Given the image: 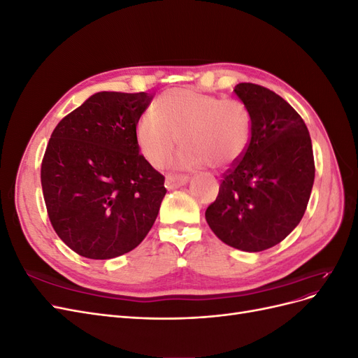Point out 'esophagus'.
I'll return each mask as SVG.
<instances>
[{"instance_id":"1","label":"esophagus","mask_w":358,"mask_h":358,"mask_svg":"<svg viewBox=\"0 0 358 358\" xmlns=\"http://www.w3.org/2000/svg\"><path fill=\"white\" fill-rule=\"evenodd\" d=\"M188 180H189V178L185 176V175H167L166 188L167 189H175V188H179V187H183V185H187Z\"/></svg>"}]
</instances>
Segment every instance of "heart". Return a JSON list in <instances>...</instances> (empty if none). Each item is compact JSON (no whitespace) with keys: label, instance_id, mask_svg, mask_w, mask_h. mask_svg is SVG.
<instances>
[{"label":"heart","instance_id":"1","mask_svg":"<svg viewBox=\"0 0 358 358\" xmlns=\"http://www.w3.org/2000/svg\"><path fill=\"white\" fill-rule=\"evenodd\" d=\"M251 133V115L242 101L188 88L162 94L155 113L143 115L136 127L138 148L154 167L171 158L179 138L185 148L179 166H231L245 155Z\"/></svg>","mask_w":358,"mask_h":358}]
</instances>
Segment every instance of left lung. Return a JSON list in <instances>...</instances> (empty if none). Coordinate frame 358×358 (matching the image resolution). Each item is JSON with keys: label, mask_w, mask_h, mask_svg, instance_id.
Returning <instances> with one entry per match:
<instances>
[{"label": "left lung", "mask_w": 358, "mask_h": 358, "mask_svg": "<svg viewBox=\"0 0 358 358\" xmlns=\"http://www.w3.org/2000/svg\"><path fill=\"white\" fill-rule=\"evenodd\" d=\"M234 92L251 115V143L222 175L206 221L224 243L259 252L299 225L315 162L308 127L282 96L255 83L236 85Z\"/></svg>", "instance_id": "1"}]
</instances>
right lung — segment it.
Masks as SVG:
<instances>
[{"label": "right lung", "instance_id": "right-lung-1", "mask_svg": "<svg viewBox=\"0 0 358 358\" xmlns=\"http://www.w3.org/2000/svg\"><path fill=\"white\" fill-rule=\"evenodd\" d=\"M152 99L96 92L53 129L41 161L43 197L53 230L76 254L115 258L152 229L167 189L136 137Z\"/></svg>", "mask_w": 358, "mask_h": 358}]
</instances>
